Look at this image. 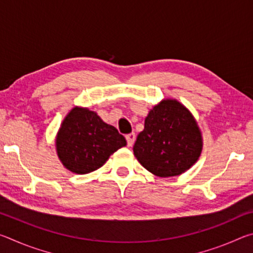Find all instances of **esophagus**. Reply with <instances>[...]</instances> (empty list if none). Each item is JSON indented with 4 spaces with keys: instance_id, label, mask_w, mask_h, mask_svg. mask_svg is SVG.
<instances>
[{
    "instance_id": "34e87169",
    "label": "esophagus",
    "mask_w": 253,
    "mask_h": 253,
    "mask_svg": "<svg viewBox=\"0 0 253 253\" xmlns=\"http://www.w3.org/2000/svg\"><path fill=\"white\" fill-rule=\"evenodd\" d=\"M135 139H136L135 132H130V134L126 135V140H127V145H128V146H131V145L134 144Z\"/></svg>"
}]
</instances>
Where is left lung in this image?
<instances>
[{
	"instance_id": "1",
	"label": "left lung",
	"mask_w": 253,
	"mask_h": 253,
	"mask_svg": "<svg viewBox=\"0 0 253 253\" xmlns=\"http://www.w3.org/2000/svg\"><path fill=\"white\" fill-rule=\"evenodd\" d=\"M202 135L186 107L162 100L145 118L132 151L145 169L160 177L177 176L195 164L202 152Z\"/></svg>"
}]
</instances>
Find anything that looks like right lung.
I'll use <instances>...</instances> for the list:
<instances>
[{
  "label": "right lung",
  "mask_w": 253,
  "mask_h": 253,
  "mask_svg": "<svg viewBox=\"0 0 253 253\" xmlns=\"http://www.w3.org/2000/svg\"><path fill=\"white\" fill-rule=\"evenodd\" d=\"M126 146L125 137L102 122L95 111L75 107L63 119L55 138L60 161L70 172L87 174L105 164L111 154Z\"/></svg>",
  "instance_id": "obj_1"
}]
</instances>
